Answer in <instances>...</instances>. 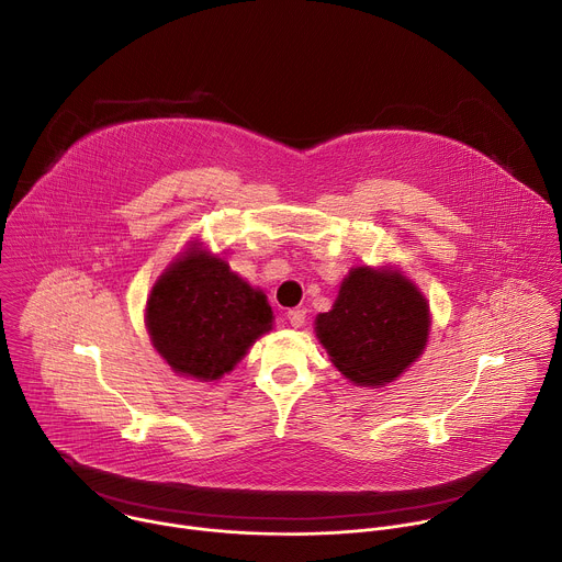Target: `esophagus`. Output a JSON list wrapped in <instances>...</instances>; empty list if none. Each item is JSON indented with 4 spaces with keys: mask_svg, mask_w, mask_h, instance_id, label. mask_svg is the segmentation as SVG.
<instances>
[{
    "mask_svg": "<svg viewBox=\"0 0 562 562\" xmlns=\"http://www.w3.org/2000/svg\"><path fill=\"white\" fill-rule=\"evenodd\" d=\"M286 317H289L291 327L300 329V327L304 325V319H306V311H304V308H291V311L286 313Z\"/></svg>",
    "mask_w": 562,
    "mask_h": 562,
    "instance_id": "34e87169",
    "label": "esophagus"
}]
</instances>
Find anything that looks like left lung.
I'll list each match as a JSON object with an SVG mask.
<instances>
[{
	"instance_id": "obj_1",
	"label": "left lung",
	"mask_w": 562,
	"mask_h": 562,
	"mask_svg": "<svg viewBox=\"0 0 562 562\" xmlns=\"http://www.w3.org/2000/svg\"><path fill=\"white\" fill-rule=\"evenodd\" d=\"M429 304L400 271L356 267L334 308L315 317V336L342 375L360 386L393 382L425 351Z\"/></svg>"
}]
</instances>
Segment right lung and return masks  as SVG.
I'll return each mask as SVG.
<instances>
[{"mask_svg":"<svg viewBox=\"0 0 562 562\" xmlns=\"http://www.w3.org/2000/svg\"><path fill=\"white\" fill-rule=\"evenodd\" d=\"M271 327L267 295L200 243L159 276L146 302V329L157 353L176 373L200 382L228 373Z\"/></svg>","mask_w":562,"mask_h":562,"instance_id":"right-lung-1","label":"right lung"}]
</instances>
